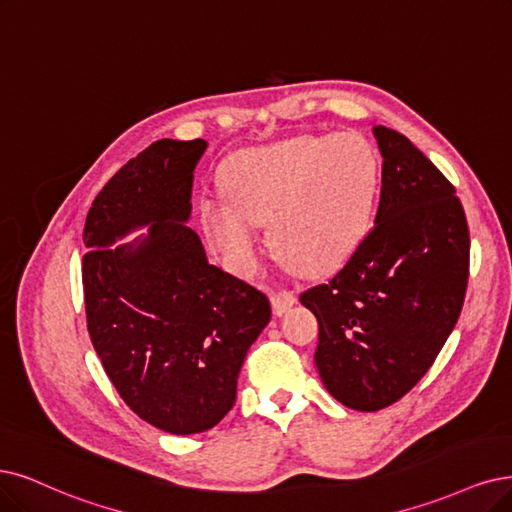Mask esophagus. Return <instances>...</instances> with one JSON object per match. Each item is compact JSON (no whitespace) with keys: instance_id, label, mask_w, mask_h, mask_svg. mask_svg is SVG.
Wrapping results in <instances>:
<instances>
[{"instance_id":"1","label":"esophagus","mask_w":512,"mask_h":512,"mask_svg":"<svg viewBox=\"0 0 512 512\" xmlns=\"http://www.w3.org/2000/svg\"><path fill=\"white\" fill-rule=\"evenodd\" d=\"M297 301V295L293 291H276L272 295V308H274V314L276 316H282L285 314L293 304Z\"/></svg>"}]
</instances>
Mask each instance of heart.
Segmentation results:
<instances>
[{
    "label": "heart",
    "instance_id": "1",
    "mask_svg": "<svg viewBox=\"0 0 512 512\" xmlns=\"http://www.w3.org/2000/svg\"><path fill=\"white\" fill-rule=\"evenodd\" d=\"M225 196L200 200L202 230L221 259L249 272L259 223L270 221L280 257L306 272L342 263L375 215L380 160L358 135L295 137L244 149L223 168Z\"/></svg>",
    "mask_w": 512,
    "mask_h": 512
}]
</instances>
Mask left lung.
I'll use <instances>...</instances> for the list:
<instances>
[{
  "mask_svg": "<svg viewBox=\"0 0 512 512\" xmlns=\"http://www.w3.org/2000/svg\"><path fill=\"white\" fill-rule=\"evenodd\" d=\"M382 194L371 232L327 285L301 293L318 318L316 369L333 399L380 411L405 396L456 327L470 238L456 189L401 132L375 126Z\"/></svg>",
  "mask_w": 512,
  "mask_h": 512,
  "instance_id": "1",
  "label": "left lung"
}]
</instances>
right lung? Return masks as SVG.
<instances>
[{"label": "right lung", "instance_id": "right-lung-1", "mask_svg": "<svg viewBox=\"0 0 512 512\" xmlns=\"http://www.w3.org/2000/svg\"><path fill=\"white\" fill-rule=\"evenodd\" d=\"M204 139H162L94 198L82 282L92 346L124 403L170 434L213 428L234 407L244 356L272 318L268 297L208 263L192 217ZM147 226L135 241L116 245Z\"/></svg>", "mask_w": 512, "mask_h": 512}]
</instances>
